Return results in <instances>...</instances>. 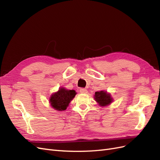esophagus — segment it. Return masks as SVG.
<instances>
[{
    "instance_id": "1",
    "label": "esophagus",
    "mask_w": 160,
    "mask_h": 160,
    "mask_svg": "<svg viewBox=\"0 0 160 160\" xmlns=\"http://www.w3.org/2000/svg\"><path fill=\"white\" fill-rule=\"evenodd\" d=\"M79 91H80L81 93H88V90H87L86 89H84V88L80 89Z\"/></svg>"
}]
</instances>
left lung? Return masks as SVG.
Wrapping results in <instances>:
<instances>
[{"label":"left lung","mask_w":160,"mask_h":160,"mask_svg":"<svg viewBox=\"0 0 160 160\" xmlns=\"http://www.w3.org/2000/svg\"><path fill=\"white\" fill-rule=\"evenodd\" d=\"M94 99L101 107H105L113 102V99L107 91H96L94 95Z\"/></svg>","instance_id":"8db88e82"}]
</instances>
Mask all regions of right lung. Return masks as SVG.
<instances>
[{
    "mask_svg": "<svg viewBox=\"0 0 160 160\" xmlns=\"http://www.w3.org/2000/svg\"><path fill=\"white\" fill-rule=\"evenodd\" d=\"M76 94L75 90H69L61 87L57 92L51 95L49 103L51 107L57 111H65Z\"/></svg>",
    "mask_w": 160,
    "mask_h": 160,
    "instance_id": "add662e5",
    "label": "right lung"
}]
</instances>
